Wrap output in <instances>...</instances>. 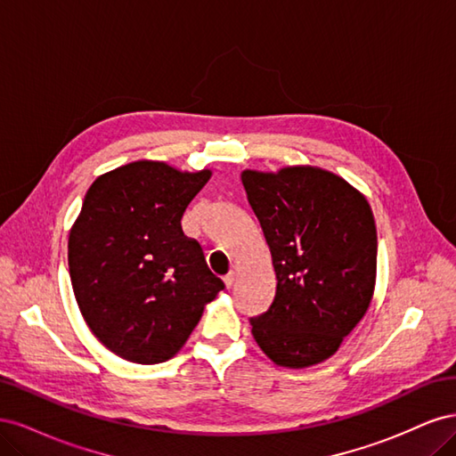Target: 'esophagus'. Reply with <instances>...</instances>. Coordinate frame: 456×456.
<instances>
[{
    "instance_id": "1",
    "label": "esophagus",
    "mask_w": 456,
    "mask_h": 456,
    "mask_svg": "<svg viewBox=\"0 0 456 456\" xmlns=\"http://www.w3.org/2000/svg\"><path fill=\"white\" fill-rule=\"evenodd\" d=\"M224 285H226V289H230L233 285V273L232 272L228 275H224Z\"/></svg>"
}]
</instances>
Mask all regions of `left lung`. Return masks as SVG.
<instances>
[{
  "instance_id": "obj_1",
  "label": "left lung",
  "mask_w": 456,
  "mask_h": 456,
  "mask_svg": "<svg viewBox=\"0 0 456 456\" xmlns=\"http://www.w3.org/2000/svg\"><path fill=\"white\" fill-rule=\"evenodd\" d=\"M247 200L272 253L275 297L251 317L273 363L325 362L365 315L377 280V226L367 200L317 167L241 173Z\"/></svg>"
}]
</instances>
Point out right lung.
Wrapping results in <instances>:
<instances>
[{
    "label": "right lung",
    "instance_id": "obj_1",
    "mask_svg": "<svg viewBox=\"0 0 456 456\" xmlns=\"http://www.w3.org/2000/svg\"><path fill=\"white\" fill-rule=\"evenodd\" d=\"M209 178L142 159L87 190L68 240L70 280L93 335L123 360H171L224 289L181 226Z\"/></svg>",
    "mask_w": 456,
    "mask_h": 456
}]
</instances>
